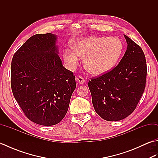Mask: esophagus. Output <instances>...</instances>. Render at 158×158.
<instances>
[{"mask_svg":"<svg viewBox=\"0 0 158 158\" xmlns=\"http://www.w3.org/2000/svg\"><path fill=\"white\" fill-rule=\"evenodd\" d=\"M76 81L79 84H83V83H84L85 82L84 79H83L81 76L77 77L76 78Z\"/></svg>","mask_w":158,"mask_h":158,"instance_id":"obj_1","label":"esophagus"}]
</instances>
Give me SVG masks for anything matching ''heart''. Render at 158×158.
I'll list each match as a JSON object with an SVG mask.
<instances>
[{
    "label": "heart",
    "mask_w": 158,
    "mask_h": 158,
    "mask_svg": "<svg viewBox=\"0 0 158 158\" xmlns=\"http://www.w3.org/2000/svg\"><path fill=\"white\" fill-rule=\"evenodd\" d=\"M73 51L64 50L63 58L66 66L74 70L83 60L87 71L94 76L102 75L116 66L122 55L123 45L117 37L92 36L73 41Z\"/></svg>",
    "instance_id": "1"
}]
</instances>
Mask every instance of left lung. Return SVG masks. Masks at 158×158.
<instances>
[{
  "label": "left lung",
  "instance_id": "8db88e82",
  "mask_svg": "<svg viewBox=\"0 0 158 158\" xmlns=\"http://www.w3.org/2000/svg\"><path fill=\"white\" fill-rule=\"evenodd\" d=\"M127 50L113 70L88 82L92 104L103 119L116 122L136 109L145 88L147 64L140 47L124 35Z\"/></svg>",
  "mask_w": 158,
  "mask_h": 158
}]
</instances>
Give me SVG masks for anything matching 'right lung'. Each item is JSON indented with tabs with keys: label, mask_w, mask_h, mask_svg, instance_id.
I'll return each mask as SVG.
<instances>
[{
	"label": "right lung",
	"mask_w": 158,
	"mask_h": 158,
	"mask_svg": "<svg viewBox=\"0 0 158 158\" xmlns=\"http://www.w3.org/2000/svg\"><path fill=\"white\" fill-rule=\"evenodd\" d=\"M56 41L52 33L33 35L11 62L13 94L26 116L42 126L61 122L76 88L75 75L62 65Z\"/></svg>",
	"instance_id": "1"
}]
</instances>
